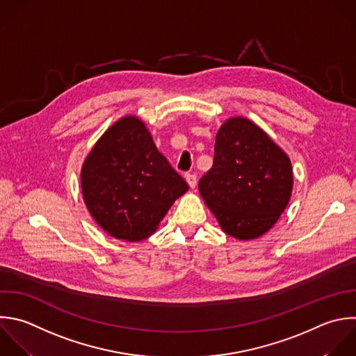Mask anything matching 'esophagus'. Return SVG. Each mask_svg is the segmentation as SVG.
<instances>
[{
    "label": "esophagus",
    "instance_id": "obj_1",
    "mask_svg": "<svg viewBox=\"0 0 356 356\" xmlns=\"http://www.w3.org/2000/svg\"><path fill=\"white\" fill-rule=\"evenodd\" d=\"M185 179H186V182L189 184L191 188H195L196 184H197V177H196V174H185Z\"/></svg>",
    "mask_w": 356,
    "mask_h": 356
}]
</instances>
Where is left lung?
<instances>
[{
	"instance_id": "1",
	"label": "left lung",
	"mask_w": 356,
	"mask_h": 356,
	"mask_svg": "<svg viewBox=\"0 0 356 356\" xmlns=\"http://www.w3.org/2000/svg\"><path fill=\"white\" fill-rule=\"evenodd\" d=\"M292 181L288 156L257 125L236 117L220 128L199 191L224 232L254 239L285 210Z\"/></svg>"
}]
</instances>
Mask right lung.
Wrapping results in <instances>:
<instances>
[{
    "mask_svg": "<svg viewBox=\"0 0 356 356\" xmlns=\"http://www.w3.org/2000/svg\"><path fill=\"white\" fill-rule=\"evenodd\" d=\"M81 182L92 217L124 241L152 235L189 189L136 117L120 120L99 139L85 160Z\"/></svg>",
    "mask_w": 356,
    "mask_h": 356,
    "instance_id": "right-lung-1",
    "label": "right lung"
}]
</instances>
